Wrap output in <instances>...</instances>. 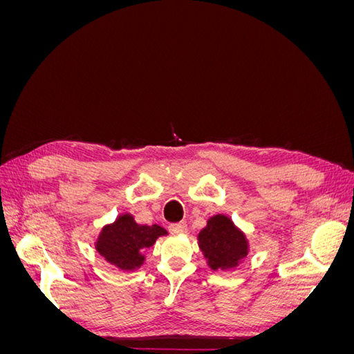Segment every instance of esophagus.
<instances>
[{"label":"esophagus","instance_id":"esophagus-1","mask_svg":"<svg viewBox=\"0 0 354 354\" xmlns=\"http://www.w3.org/2000/svg\"><path fill=\"white\" fill-rule=\"evenodd\" d=\"M168 230L173 233V234H183L187 232V224L186 223H174V224H169Z\"/></svg>","mask_w":354,"mask_h":354}]
</instances>
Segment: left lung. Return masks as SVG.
I'll use <instances>...</instances> for the list:
<instances>
[{"instance_id": "left-lung-1", "label": "left lung", "mask_w": 354, "mask_h": 354, "mask_svg": "<svg viewBox=\"0 0 354 354\" xmlns=\"http://www.w3.org/2000/svg\"><path fill=\"white\" fill-rule=\"evenodd\" d=\"M198 241L212 270L233 269L248 254V241L245 234L229 217L221 214L208 220L207 227L201 230Z\"/></svg>"}]
</instances>
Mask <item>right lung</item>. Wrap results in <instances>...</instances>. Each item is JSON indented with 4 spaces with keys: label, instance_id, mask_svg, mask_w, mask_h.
Returning <instances> with one entry per match:
<instances>
[{
    "label": "right lung",
    "instance_id": "right-lung-1",
    "mask_svg": "<svg viewBox=\"0 0 354 354\" xmlns=\"http://www.w3.org/2000/svg\"><path fill=\"white\" fill-rule=\"evenodd\" d=\"M164 234H167V230L158 224L143 226L137 224L130 214H122L115 223L102 229L95 250L118 269L133 270L143 264V251L151 248Z\"/></svg>",
    "mask_w": 354,
    "mask_h": 354
}]
</instances>
